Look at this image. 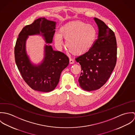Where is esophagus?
Segmentation results:
<instances>
[{"mask_svg":"<svg viewBox=\"0 0 135 135\" xmlns=\"http://www.w3.org/2000/svg\"><path fill=\"white\" fill-rule=\"evenodd\" d=\"M69 62H70V64H73L74 63V60L72 59H70L69 60Z\"/></svg>","mask_w":135,"mask_h":135,"instance_id":"esophagus-1","label":"esophagus"}]
</instances>
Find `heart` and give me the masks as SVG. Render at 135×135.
Wrapping results in <instances>:
<instances>
[{
  "label": "heart",
  "mask_w": 135,
  "mask_h": 135,
  "mask_svg": "<svg viewBox=\"0 0 135 135\" xmlns=\"http://www.w3.org/2000/svg\"><path fill=\"white\" fill-rule=\"evenodd\" d=\"M96 30L91 24L79 21H73L63 25L60 33L55 35L56 44H63V38L66 39V46L75 55H82L93 47L96 38Z\"/></svg>",
  "instance_id": "obj_1"
}]
</instances>
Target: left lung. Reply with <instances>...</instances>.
Returning <instances> with one entry per match:
<instances>
[{"instance_id": "8db88e82", "label": "left lung", "mask_w": 135, "mask_h": 135, "mask_svg": "<svg viewBox=\"0 0 135 135\" xmlns=\"http://www.w3.org/2000/svg\"><path fill=\"white\" fill-rule=\"evenodd\" d=\"M98 27V38L86 54L76 58L81 72L80 87L86 91L100 88L113 72L117 60V44L114 32L102 21L95 18Z\"/></svg>"}]
</instances>
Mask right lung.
Masks as SVG:
<instances>
[{
	"label": "right lung",
	"instance_id": "right-lung-1",
	"mask_svg": "<svg viewBox=\"0 0 135 135\" xmlns=\"http://www.w3.org/2000/svg\"><path fill=\"white\" fill-rule=\"evenodd\" d=\"M56 22L40 18L26 25L19 34L15 47V61L26 83L33 89L42 92L53 90L59 81L62 71L68 65L69 59L64 53L53 50L45 46V57L38 66L32 65L25 52V41L28 35L41 33L47 43H51L55 33Z\"/></svg>",
	"mask_w": 135,
	"mask_h": 135
}]
</instances>
